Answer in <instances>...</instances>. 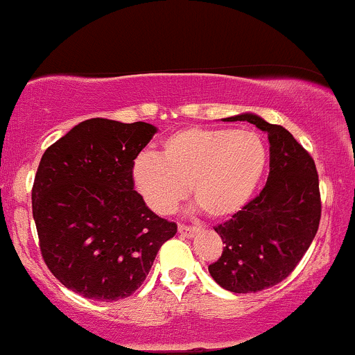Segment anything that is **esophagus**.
I'll return each instance as SVG.
<instances>
[{"mask_svg":"<svg viewBox=\"0 0 355 355\" xmlns=\"http://www.w3.org/2000/svg\"><path fill=\"white\" fill-rule=\"evenodd\" d=\"M199 227L197 226H185V225H178V233L182 234V236H187V238H192L196 236L197 233H199Z\"/></svg>","mask_w":355,"mask_h":355,"instance_id":"obj_1","label":"esophagus"}]
</instances>
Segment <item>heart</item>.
<instances>
[{
	"instance_id": "b5f03b06",
	"label": "heart",
	"mask_w": 355,
	"mask_h": 355,
	"mask_svg": "<svg viewBox=\"0 0 355 355\" xmlns=\"http://www.w3.org/2000/svg\"><path fill=\"white\" fill-rule=\"evenodd\" d=\"M267 162V146L255 130L185 128L163 141L162 156L139 153L130 175L144 202L158 214L173 211L190 185L211 218H226L252 199Z\"/></svg>"
}]
</instances>
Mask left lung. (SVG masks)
<instances>
[{
  "mask_svg": "<svg viewBox=\"0 0 355 355\" xmlns=\"http://www.w3.org/2000/svg\"><path fill=\"white\" fill-rule=\"evenodd\" d=\"M223 121H246L267 132L270 171L262 192L214 227L226 246L209 274L231 293H257L284 281L311 245L322 218L318 173L309 153L282 125L255 114Z\"/></svg>",
  "mask_w": 355,
  "mask_h": 355,
  "instance_id": "obj_1",
  "label": "left lung"
}]
</instances>
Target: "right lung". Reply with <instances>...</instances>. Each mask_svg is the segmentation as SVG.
I'll use <instances>...</instances> for the list:
<instances>
[{"label": "right lung", "mask_w": 355, "mask_h": 355, "mask_svg": "<svg viewBox=\"0 0 355 355\" xmlns=\"http://www.w3.org/2000/svg\"><path fill=\"white\" fill-rule=\"evenodd\" d=\"M155 132L146 122L88 119L47 148L37 168L32 212L42 259L88 300L129 297L177 233L146 206L130 175Z\"/></svg>", "instance_id": "1"}]
</instances>
